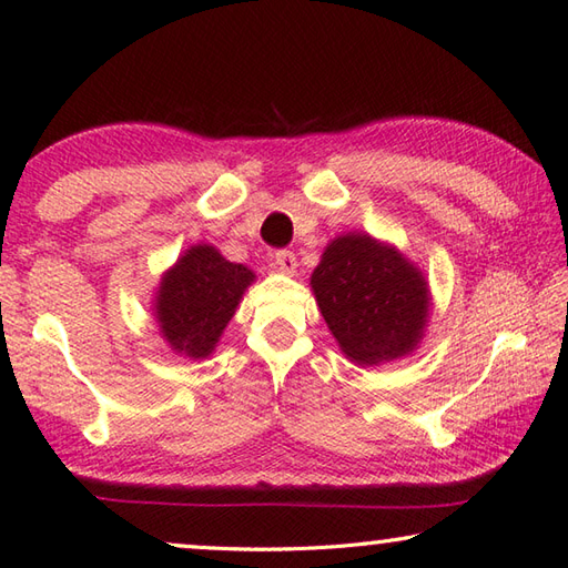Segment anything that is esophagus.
Masks as SVG:
<instances>
[{
  "mask_svg": "<svg viewBox=\"0 0 568 568\" xmlns=\"http://www.w3.org/2000/svg\"><path fill=\"white\" fill-rule=\"evenodd\" d=\"M274 267L284 272V274H294L296 272V254L288 250H276L274 252Z\"/></svg>",
  "mask_w": 568,
  "mask_h": 568,
  "instance_id": "obj_1",
  "label": "esophagus"
}]
</instances>
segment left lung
Wrapping results in <instances>:
<instances>
[{
  "mask_svg": "<svg viewBox=\"0 0 568 568\" xmlns=\"http://www.w3.org/2000/svg\"><path fill=\"white\" fill-rule=\"evenodd\" d=\"M321 316L355 365L409 355L429 321V284L404 254L365 233L335 237L311 274Z\"/></svg>",
  "mask_w": 568,
  "mask_h": 568,
  "instance_id": "obj_1",
  "label": "left lung"
}]
</instances>
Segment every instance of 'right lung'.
<instances>
[{"label": "right lung", "instance_id": "add662e5", "mask_svg": "<svg viewBox=\"0 0 568 568\" xmlns=\"http://www.w3.org/2000/svg\"><path fill=\"white\" fill-rule=\"evenodd\" d=\"M252 282V270L227 262L213 245L183 252L161 276L154 298L159 331L171 351L191 361L211 355Z\"/></svg>", "mask_w": 568, "mask_h": 568}]
</instances>
